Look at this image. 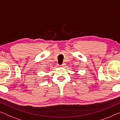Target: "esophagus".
I'll use <instances>...</instances> for the list:
<instances>
[{
	"label": "esophagus",
	"mask_w": 120,
	"mask_h": 120,
	"mask_svg": "<svg viewBox=\"0 0 120 120\" xmlns=\"http://www.w3.org/2000/svg\"><path fill=\"white\" fill-rule=\"evenodd\" d=\"M65 65H66V64H65V63H64V64H62V65L61 66V67H64L65 66Z\"/></svg>",
	"instance_id": "obj_1"
}]
</instances>
